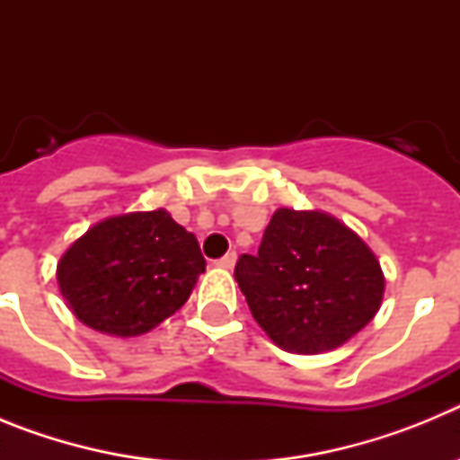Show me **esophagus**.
Listing matches in <instances>:
<instances>
[{
    "label": "esophagus",
    "instance_id": "esophagus-1",
    "mask_svg": "<svg viewBox=\"0 0 460 460\" xmlns=\"http://www.w3.org/2000/svg\"><path fill=\"white\" fill-rule=\"evenodd\" d=\"M234 262H237V253H234V251H230V253H226L223 258L217 260V267H223V270H233Z\"/></svg>",
    "mask_w": 460,
    "mask_h": 460
}]
</instances>
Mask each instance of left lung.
Masks as SVG:
<instances>
[{
    "label": "left lung",
    "mask_w": 460,
    "mask_h": 460,
    "mask_svg": "<svg viewBox=\"0 0 460 460\" xmlns=\"http://www.w3.org/2000/svg\"><path fill=\"white\" fill-rule=\"evenodd\" d=\"M255 323L288 352L332 350L367 327L385 292L380 262L323 211H274L255 255L234 267Z\"/></svg>",
    "instance_id": "8db88e82"
}]
</instances>
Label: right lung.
<instances>
[{
	"mask_svg": "<svg viewBox=\"0 0 460 460\" xmlns=\"http://www.w3.org/2000/svg\"><path fill=\"white\" fill-rule=\"evenodd\" d=\"M202 271L198 239L156 209L96 223L59 260L57 280L80 323L137 336L180 311Z\"/></svg>",
	"mask_w": 460,
	"mask_h": 460,
	"instance_id": "add662e5",
	"label": "right lung"
}]
</instances>
